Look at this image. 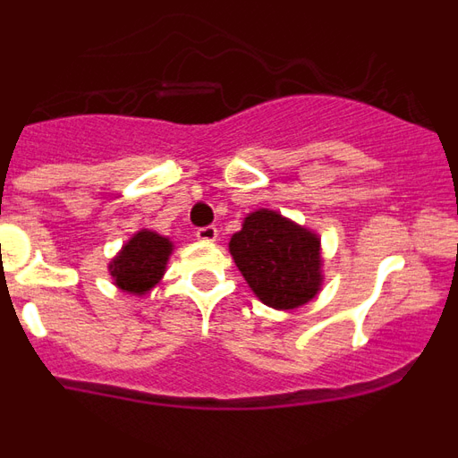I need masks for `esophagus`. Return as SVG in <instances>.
Listing matches in <instances>:
<instances>
[{
    "label": "esophagus",
    "mask_w": 458,
    "mask_h": 458,
    "mask_svg": "<svg viewBox=\"0 0 458 458\" xmlns=\"http://www.w3.org/2000/svg\"><path fill=\"white\" fill-rule=\"evenodd\" d=\"M194 236L199 238L201 242H213V241H217V229L216 226H199V229H197V232H194Z\"/></svg>",
    "instance_id": "34e87169"
}]
</instances>
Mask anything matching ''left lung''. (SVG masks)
I'll return each instance as SVG.
<instances>
[{"instance_id":"8db88e82","label":"left lung","mask_w":458,"mask_h":458,"mask_svg":"<svg viewBox=\"0 0 458 458\" xmlns=\"http://www.w3.org/2000/svg\"><path fill=\"white\" fill-rule=\"evenodd\" d=\"M229 250L264 305L293 310L317 295L321 284L318 238L275 210H254L245 217Z\"/></svg>"}]
</instances>
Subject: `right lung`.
<instances>
[{
  "mask_svg": "<svg viewBox=\"0 0 458 458\" xmlns=\"http://www.w3.org/2000/svg\"><path fill=\"white\" fill-rule=\"evenodd\" d=\"M172 242L153 232H140L112 261V277L116 286L128 293H147L163 277Z\"/></svg>",
  "mask_w": 458,
  "mask_h": 458,
  "instance_id": "1",
  "label": "right lung"
}]
</instances>
